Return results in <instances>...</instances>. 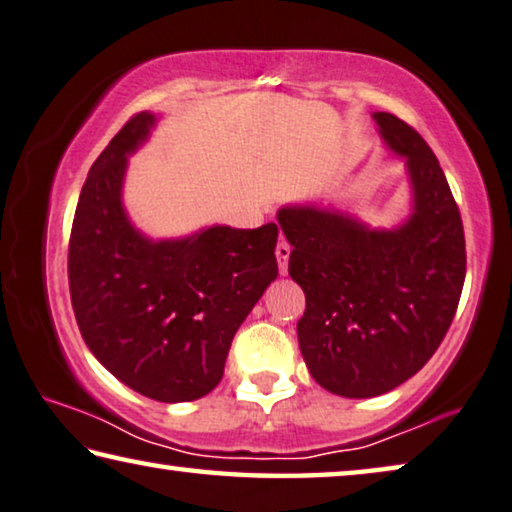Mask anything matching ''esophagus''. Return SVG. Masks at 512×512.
<instances>
[{"label": "esophagus", "mask_w": 512, "mask_h": 512, "mask_svg": "<svg viewBox=\"0 0 512 512\" xmlns=\"http://www.w3.org/2000/svg\"><path fill=\"white\" fill-rule=\"evenodd\" d=\"M289 255H291V246L285 241L278 243L275 248V257H278V266H280V275H287V264H289Z\"/></svg>", "instance_id": "1"}]
</instances>
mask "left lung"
<instances>
[{
    "label": "left lung",
    "mask_w": 512,
    "mask_h": 512,
    "mask_svg": "<svg viewBox=\"0 0 512 512\" xmlns=\"http://www.w3.org/2000/svg\"><path fill=\"white\" fill-rule=\"evenodd\" d=\"M405 159L410 214L371 227L332 207L285 205L289 275L305 291L298 344L312 378L346 399L392 392L433 358L465 282V232L440 161L392 113H371Z\"/></svg>",
    "instance_id": "1"
}]
</instances>
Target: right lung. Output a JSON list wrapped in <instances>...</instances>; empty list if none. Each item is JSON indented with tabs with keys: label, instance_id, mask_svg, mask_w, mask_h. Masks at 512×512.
Here are the masks:
<instances>
[{
	"label": "right lung",
	"instance_id": "1",
	"mask_svg": "<svg viewBox=\"0 0 512 512\" xmlns=\"http://www.w3.org/2000/svg\"><path fill=\"white\" fill-rule=\"evenodd\" d=\"M159 116L141 111L88 170L72 221L70 298L86 346L120 383L161 403L221 383L234 332L278 278V225H209L152 239L129 218V157Z\"/></svg>",
	"mask_w": 512,
	"mask_h": 512
}]
</instances>
